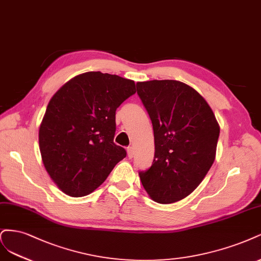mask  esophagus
Here are the masks:
<instances>
[{"label": "esophagus", "mask_w": 261, "mask_h": 261, "mask_svg": "<svg viewBox=\"0 0 261 261\" xmlns=\"http://www.w3.org/2000/svg\"><path fill=\"white\" fill-rule=\"evenodd\" d=\"M127 152H128L129 158H132L133 155H134V149H133V147H132V146H129V147L127 148Z\"/></svg>", "instance_id": "34e87169"}]
</instances>
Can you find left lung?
<instances>
[{
	"instance_id": "obj_1",
	"label": "left lung",
	"mask_w": 261,
	"mask_h": 261,
	"mask_svg": "<svg viewBox=\"0 0 261 261\" xmlns=\"http://www.w3.org/2000/svg\"><path fill=\"white\" fill-rule=\"evenodd\" d=\"M137 91L155 141L153 164L140 179L153 200L172 204L189 196L213 166L219 123L205 98L183 82H138Z\"/></svg>"
}]
</instances>
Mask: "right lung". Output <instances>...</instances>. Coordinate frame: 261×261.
<instances>
[{"mask_svg":"<svg viewBox=\"0 0 261 261\" xmlns=\"http://www.w3.org/2000/svg\"><path fill=\"white\" fill-rule=\"evenodd\" d=\"M136 93V83L116 74L75 75L48 102L39 129L47 173L65 194L89 195L127 153L114 143L116 109Z\"/></svg>","mask_w":261,"mask_h":261,"instance_id":"right-lung-1","label":"right lung"}]
</instances>
